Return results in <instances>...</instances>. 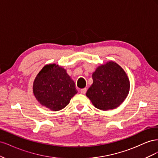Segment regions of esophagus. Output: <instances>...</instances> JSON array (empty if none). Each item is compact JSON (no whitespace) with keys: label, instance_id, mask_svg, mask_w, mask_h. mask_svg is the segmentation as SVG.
<instances>
[{"label":"esophagus","instance_id":"34e87169","mask_svg":"<svg viewBox=\"0 0 158 158\" xmlns=\"http://www.w3.org/2000/svg\"><path fill=\"white\" fill-rule=\"evenodd\" d=\"M86 91H87V89H86V88H82V89H80V92H81V94H85V92H86Z\"/></svg>","mask_w":158,"mask_h":158}]
</instances>
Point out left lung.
I'll use <instances>...</instances> for the list:
<instances>
[{"mask_svg":"<svg viewBox=\"0 0 158 158\" xmlns=\"http://www.w3.org/2000/svg\"><path fill=\"white\" fill-rule=\"evenodd\" d=\"M92 78L86 96L96 108L103 111L115 109L127 98L130 82L125 70L114 62L98 66Z\"/></svg>","mask_w":158,"mask_h":158,"instance_id":"left-lung-1","label":"left lung"}]
</instances>
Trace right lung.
<instances>
[{
    "mask_svg": "<svg viewBox=\"0 0 158 158\" xmlns=\"http://www.w3.org/2000/svg\"><path fill=\"white\" fill-rule=\"evenodd\" d=\"M74 81L63 68L56 64L45 65L34 80L33 92L41 105L52 111L63 109L77 94Z\"/></svg>",
    "mask_w": 158,
    "mask_h": 158,
    "instance_id": "right-lung-1",
    "label": "right lung"
}]
</instances>
